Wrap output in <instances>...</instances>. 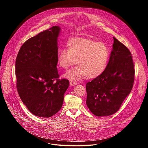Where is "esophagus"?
I'll list each match as a JSON object with an SVG mask.
<instances>
[{"label": "esophagus", "instance_id": "obj_1", "mask_svg": "<svg viewBox=\"0 0 148 148\" xmlns=\"http://www.w3.org/2000/svg\"><path fill=\"white\" fill-rule=\"evenodd\" d=\"M70 84L71 86H75V85H76L77 83H76L75 82L73 81H70Z\"/></svg>", "mask_w": 148, "mask_h": 148}]
</instances>
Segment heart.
Wrapping results in <instances>:
<instances>
[{
	"instance_id": "heart-1",
	"label": "heart",
	"mask_w": 148,
	"mask_h": 148,
	"mask_svg": "<svg viewBox=\"0 0 148 148\" xmlns=\"http://www.w3.org/2000/svg\"><path fill=\"white\" fill-rule=\"evenodd\" d=\"M110 57L108 47L102 42L88 38L75 37L69 40L67 49L58 50L57 62L59 67L67 69L75 64V68L68 71L64 77L77 81L86 77L95 78L106 69Z\"/></svg>"
}]
</instances>
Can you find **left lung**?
Returning <instances> with one entry per match:
<instances>
[{
  "label": "left lung",
  "mask_w": 148,
  "mask_h": 148,
  "mask_svg": "<svg viewBox=\"0 0 148 148\" xmlns=\"http://www.w3.org/2000/svg\"><path fill=\"white\" fill-rule=\"evenodd\" d=\"M135 70L129 49L114 37L110 60L105 71L86 84V103L97 116L116 112L131 92Z\"/></svg>",
  "instance_id": "obj_1"
}]
</instances>
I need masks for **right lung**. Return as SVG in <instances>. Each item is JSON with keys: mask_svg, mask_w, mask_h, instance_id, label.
I'll return each mask as SVG.
<instances>
[{"mask_svg": "<svg viewBox=\"0 0 148 148\" xmlns=\"http://www.w3.org/2000/svg\"><path fill=\"white\" fill-rule=\"evenodd\" d=\"M61 28L54 26L29 38L16 60L17 90L33 115L49 118L61 108L69 81L58 79L57 38Z\"/></svg>", "mask_w": 148, "mask_h": 148, "instance_id": "right-lung-1", "label": "right lung"}]
</instances>
